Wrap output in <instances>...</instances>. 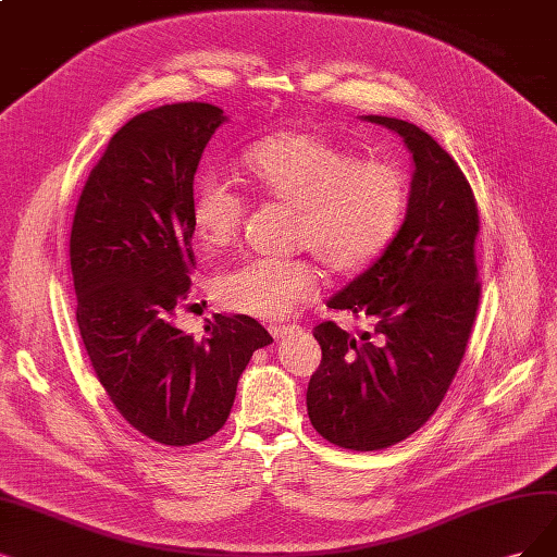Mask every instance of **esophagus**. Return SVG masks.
Returning <instances> with one entry per match:
<instances>
[{"label": "esophagus", "mask_w": 557, "mask_h": 557, "mask_svg": "<svg viewBox=\"0 0 557 557\" xmlns=\"http://www.w3.org/2000/svg\"><path fill=\"white\" fill-rule=\"evenodd\" d=\"M268 331H271V335L275 339H282V337H286L289 333H294L296 325H271V327H268Z\"/></svg>", "instance_id": "obj_1"}]
</instances>
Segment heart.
<instances>
[{
  "label": "heart",
  "instance_id": "b5f03b06",
  "mask_svg": "<svg viewBox=\"0 0 557 557\" xmlns=\"http://www.w3.org/2000/svg\"><path fill=\"white\" fill-rule=\"evenodd\" d=\"M240 168L261 195L296 211L294 247L312 252L333 275L369 271L404 224L406 174L395 162L360 160L323 133L265 135L243 151ZM245 213L247 199L222 176L195 185L190 218L209 250L236 240ZM213 292L226 310L275 321L319 294V273L307 259H247L222 271Z\"/></svg>",
  "mask_w": 557,
  "mask_h": 557
}]
</instances>
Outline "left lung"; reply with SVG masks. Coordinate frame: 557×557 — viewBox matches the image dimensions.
<instances>
[{"label":"left lung","mask_w":557,"mask_h":557,"mask_svg":"<svg viewBox=\"0 0 557 557\" xmlns=\"http://www.w3.org/2000/svg\"><path fill=\"white\" fill-rule=\"evenodd\" d=\"M413 153L408 209L389 250L327 307L372 321L356 339L335 323L314 327L321 364L307 416L333 445L356 451L401 443L436 413L478 319L480 211L457 160L413 123L367 116Z\"/></svg>","instance_id":"8db88e82"}]
</instances>
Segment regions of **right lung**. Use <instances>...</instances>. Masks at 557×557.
Masks as SVG:
<instances>
[{
  "instance_id": "add662e5",
  "label": "right lung",
  "mask_w": 557,
  "mask_h": 557,
  "mask_svg": "<svg viewBox=\"0 0 557 557\" xmlns=\"http://www.w3.org/2000/svg\"><path fill=\"white\" fill-rule=\"evenodd\" d=\"M224 119L197 100L133 116L91 170L71 230L75 314L94 374L123 420L172 447L218 434L243 369L273 342L245 314H215L201 339L174 325L197 268L195 172Z\"/></svg>"
}]
</instances>
